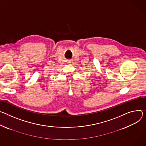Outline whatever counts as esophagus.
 <instances>
[{
	"label": "esophagus",
	"instance_id": "obj_1",
	"mask_svg": "<svg viewBox=\"0 0 146 146\" xmlns=\"http://www.w3.org/2000/svg\"><path fill=\"white\" fill-rule=\"evenodd\" d=\"M68 63H70L72 62H71V60H68V62H67Z\"/></svg>",
	"mask_w": 146,
	"mask_h": 146
}]
</instances>
